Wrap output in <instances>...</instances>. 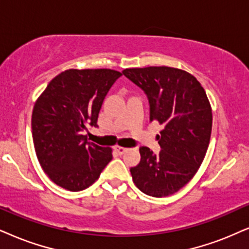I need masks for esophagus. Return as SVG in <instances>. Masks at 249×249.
Wrapping results in <instances>:
<instances>
[{
    "mask_svg": "<svg viewBox=\"0 0 249 249\" xmlns=\"http://www.w3.org/2000/svg\"><path fill=\"white\" fill-rule=\"evenodd\" d=\"M114 150L117 154H119V155H123V154H124L125 152H127V148L122 147V146H115L114 147Z\"/></svg>",
    "mask_w": 249,
    "mask_h": 249,
    "instance_id": "obj_1",
    "label": "esophagus"
}]
</instances>
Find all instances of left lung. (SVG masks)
Returning a JSON list of instances; mask_svg holds the SVG:
<instances>
[{
	"instance_id": "obj_1",
	"label": "left lung",
	"mask_w": 249,
	"mask_h": 249,
	"mask_svg": "<svg viewBox=\"0 0 249 249\" xmlns=\"http://www.w3.org/2000/svg\"><path fill=\"white\" fill-rule=\"evenodd\" d=\"M123 73L144 90L150 121L163 126L157 135L162 150L155 155L141 147L132 179L144 194L169 196L194 177L206 156L213 127L208 96L193 74L177 68H133Z\"/></svg>"
}]
</instances>
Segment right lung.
Wrapping results in <instances>:
<instances>
[{
  "instance_id": "1",
  "label": "right lung",
  "mask_w": 249,
  "mask_h": 249,
  "mask_svg": "<svg viewBox=\"0 0 249 249\" xmlns=\"http://www.w3.org/2000/svg\"><path fill=\"white\" fill-rule=\"evenodd\" d=\"M111 69H69L37 97L32 112L34 149L41 168L59 187L79 192L94 184L112 159L110 147L88 142L103 100L121 77Z\"/></svg>"
}]
</instances>
